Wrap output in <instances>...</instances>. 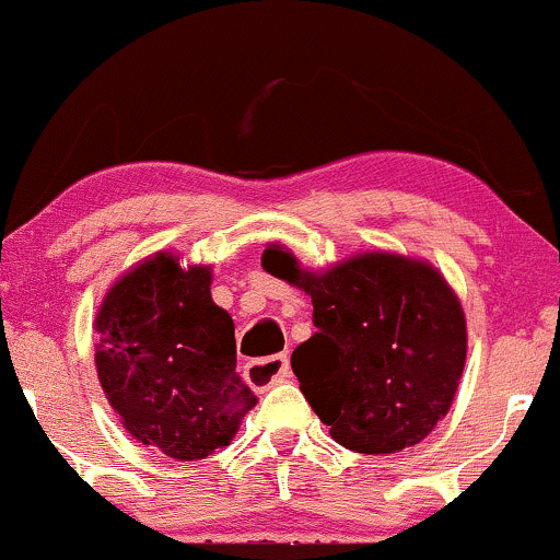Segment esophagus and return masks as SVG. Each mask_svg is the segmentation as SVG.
<instances>
[{
	"label": "esophagus",
	"mask_w": 560,
	"mask_h": 560,
	"mask_svg": "<svg viewBox=\"0 0 560 560\" xmlns=\"http://www.w3.org/2000/svg\"><path fill=\"white\" fill-rule=\"evenodd\" d=\"M292 377V366H289L287 353H273V357L256 359L245 366V380L250 382V387L256 390H266V387L276 385V382H284Z\"/></svg>",
	"instance_id": "esophagus-1"
}]
</instances>
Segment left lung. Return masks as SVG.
<instances>
[{
  "instance_id": "8db88e82",
  "label": "left lung",
  "mask_w": 560,
  "mask_h": 560,
  "mask_svg": "<svg viewBox=\"0 0 560 560\" xmlns=\"http://www.w3.org/2000/svg\"><path fill=\"white\" fill-rule=\"evenodd\" d=\"M264 268L313 296L315 336L296 346L292 370L338 444L400 452L447 416L468 336L463 307L434 268L370 253L317 276L281 247H268Z\"/></svg>"
}]
</instances>
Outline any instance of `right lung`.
Returning a JSON list of instances; mask_svg holds the SVG:
<instances>
[{
  "label": "right lung",
  "instance_id": "obj_1",
  "mask_svg": "<svg viewBox=\"0 0 560 560\" xmlns=\"http://www.w3.org/2000/svg\"><path fill=\"white\" fill-rule=\"evenodd\" d=\"M209 268L160 253L126 273L97 313V377L124 427L175 459L228 447L256 406L235 372V323L211 302Z\"/></svg>",
  "mask_w": 560,
  "mask_h": 560
}]
</instances>
